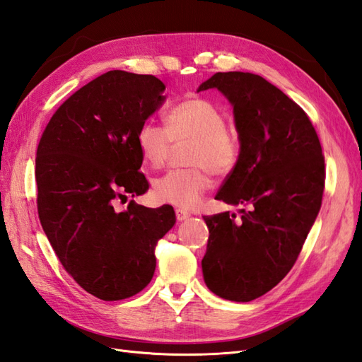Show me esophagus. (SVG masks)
<instances>
[{
    "label": "esophagus",
    "instance_id": "obj_1",
    "mask_svg": "<svg viewBox=\"0 0 362 362\" xmlns=\"http://www.w3.org/2000/svg\"><path fill=\"white\" fill-rule=\"evenodd\" d=\"M189 217V212H187V211H183V209H175V218H177L179 221H183V220H187Z\"/></svg>",
    "mask_w": 362,
    "mask_h": 362
}]
</instances>
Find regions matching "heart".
I'll return each mask as SVG.
<instances>
[{
    "label": "heart",
    "instance_id": "obj_1",
    "mask_svg": "<svg viewBox=\"0 0 362 362\" xmlns=\"http://www.w3.org/2000/svg\"><path fill=\"white\" fill-rule=\"evenodd\" d=\"M166 129L145 122L137 132V146L146 163L160 168L168 160L173 144L191 142L188 163L192 168L173 170L154 183L156 196L180 209H192L209 191V171L223 177L238 162V141L226 128L221 110L200 96H191L174 105L165 117Z\"/></svg>",
    "mask_w": 362,
    "mask_h": 362
}]
</instances>
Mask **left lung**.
Instances as JSON below:
<instances>
[{"instance_id":"obj_1","label":"left lung","mask_w":362,"mask_h":362,"mask_svg":"<svg viewBox=\"0 0 362 362\" xmlns=\"http://www.w3.org/2000/svg\"><path fill=\"white\" fill-rule=\"evenodd\" d=\"M217 88L234 107L240 141L235 168L216 199L243 205L240 216H205L209 229L202 271L220 298L247 303L292 269L322 200L324 156L304 110L264 78L216 73L197 91Z\"/></svg>"}]
</instances>
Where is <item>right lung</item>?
Returning <instances> with one entry per match:
<instances>
[{"instance_id":"1","label":"right lung","mask_w":362,"mask_h":362,"mask_svg":"<svg viewBox=\"0 0 362 362\" xmlns=\"http://www.w3.org/2000/svg\"><path fill=\"white\" fill-rule=\"evenodd\" d=\"M165 84L111 70L64 102L36 151L38 216L64 269L104 301L125 300L151 281L154 249L175 223L170 205L125 211L117 199L145 194L137 132L159 108Z\"/></svg>"}]
</instances>
